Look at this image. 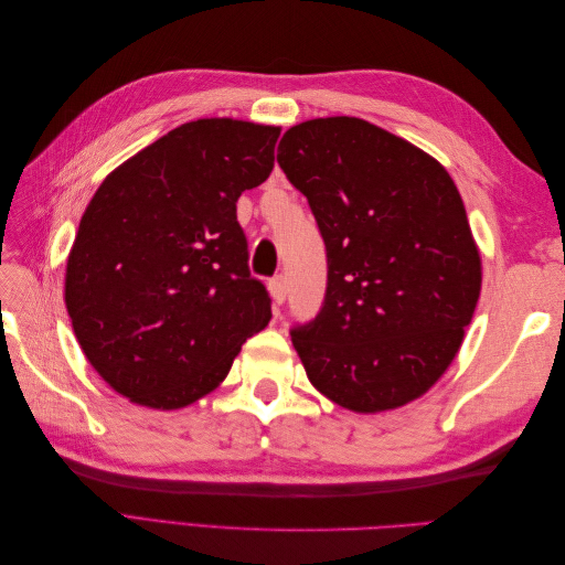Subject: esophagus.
Returning <instances> with one entry per match:
<instances>
[{
  "instance_id": "obj_1",
  "label": "esophagus",
  "mask_w": 565,
  "mask_h": 565,
  "mask_svg": "<svg viewBox=\"0 0 565 565\" xmlns=\"http://www.w3.org/2000/svg\"><path fill=\"white\" fill-rule=\"evenodd\" d=\"M268 289H270V297L273 301H276V306H280L287 297V280L285 276H276L270 282H268Z\"/></svg>"
}]
</instances>
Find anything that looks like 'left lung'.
<instances>
[{
	"mask_svg": "<svg viewBox=\"0 0 565 565\" xmlns=\"http://www.w3.org/2000/svg\"><path fill=\"white\" fill-rule=\"evenodd\" d=\"M278 164L309 200L328 254L318 316L289 330L311 384L353 413L419 398L452 363L481 295L455 181L358 117L287 129Z\"/></svg>",
	"mask_w": 565,
	"mask_h": 565,
	"instance_id": "8db88e82",
	"label": "left lung"
}]
</instances>
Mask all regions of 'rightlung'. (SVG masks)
<instances>
[{"label":"right lung","instance_id":"right-lung-1","mask_svg":"<svg viewBox=\"0 0 565 565\" xmlns=\"http://www.w3.org/2000/svg\"><path fill=\"white\" fill-rule=\"evenodd\" d=\"M278 136L198 119L98 185L67 256L65 309L87 361L131 403H195L268 324L235 202L268 179Z\"/></svg>","mask_w":565,"mask_h":565}]
</instances>
